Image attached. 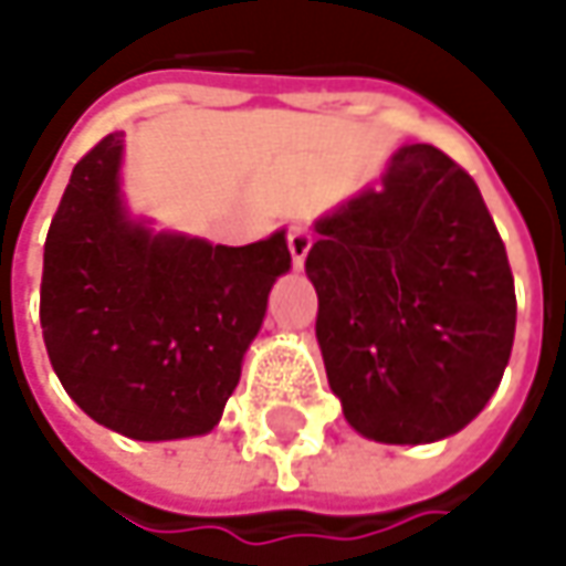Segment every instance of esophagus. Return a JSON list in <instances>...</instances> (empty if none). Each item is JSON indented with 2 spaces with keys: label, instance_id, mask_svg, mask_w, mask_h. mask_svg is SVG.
Segmentation results:
<instances>
[{
  "label": "esophagus",
  "instance_id": "esophagus-1",
  "mask_svg": "<svg viewBox=\"0 0 566 566\" xmlns=\"http://www.w3.org/2000/svg\"><path fill=\"white\" fill-rule=\"evenodd\" d=\"M286 242H290V254H293L295 268L305 264V254L312 249V229L302 227V223H293L290 232H286Z\"/></svg>",
  "mask_w": 566,
  "mask_h": 566
}]
</instances>
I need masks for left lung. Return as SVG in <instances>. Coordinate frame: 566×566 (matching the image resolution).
<instances>
[{
  "instance_id": "obj_1",
  "label": "left lung",
  "mask_w": 566,
  "mask_h": 566,
  "mask_svg": "<svg viewBox=\"0 0 566 566\" xmlns=\"http://www.w3.org/2000/svg\"><path fill=\"white\" fill-rule=\"evenodd\" d=\"M305 271L331 390L359 434L431 444L467 428L511 359L507 249L467 169L431 144L317 220Z\"/></svg>"
}]
</instances>
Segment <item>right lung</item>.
Segmentation results:
<instances>
[{"mask_svg":"<svg viewBox=\"0 0 566 566\" xmlns=\"http://www.w3.org/2000/svg\"><path fill=\"white\" fill-rule=\"evenodd\" d=\"M122 135L72 169L43 245L40 327L53 371L94 419L135 441L207 434L290 271L286 235L242 249L125 217Z\"/></svg>","mask_w":566,"mask_h":566,"instance_id":"1","label":"right lung"}]
</instances>
